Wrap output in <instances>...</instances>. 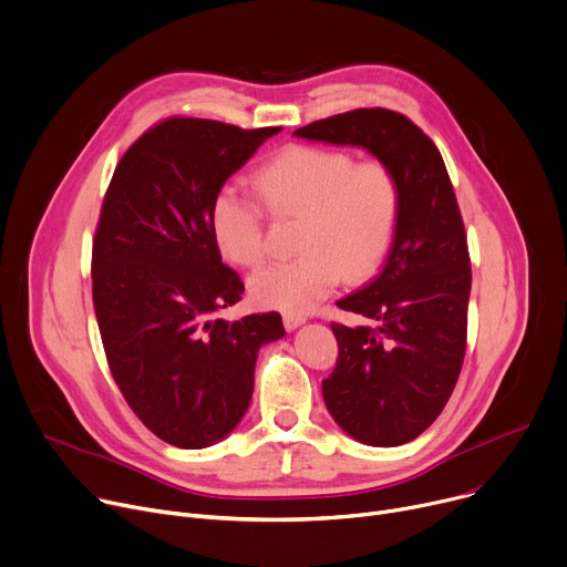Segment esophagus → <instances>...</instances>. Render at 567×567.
<instances>
[{"label":"esophagus","mask_w":567,"mask_h":567,"mask_svg":"<svg viewBox=\"0 0 567 567\" xmlns=\"http://www.w3.org/2000/svg\"><path fill=\"white\" fill-rule=\"evenodd\" d=\"M307 322V316H299V313H284V327L288 329V331H292V329H297L299 324H303Z\"/></svg>","instance_id":"esophagus-1"}]
</instances>
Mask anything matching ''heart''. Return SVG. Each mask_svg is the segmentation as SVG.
Returning a JSON list of instances; mask_svg holds the SVG:
<instances>
[{"label": "heart", "mask_w": 567, "mask_h": 567, "mask_svg": "<svg viewBox=\"0 0 567 567\" xmlns=\"http://www.w3.org/2000/svg\"><path fill=\"white\" fill-rule=\"evenodd\" d=\"M256 190L275 217H299V254L249 279L258 307L307 313L344 275L361 279L374 272L395 240L402 186L381 158L354 161L344 150L290 145L256 172ZM208 227L229 264L256 268L266 258L264 206L240 188H217Z\"/></svg>", "instance_id": "obj_1"}]
</instances>
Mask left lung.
Segmentation results:
<instances>
[{"label": "left lung", "mask_w": 567, "mask_h": 567, "mask_svg": "<svg viewBox=\"0 0 567 567\" xmlns=\"http://www.w3.org/2000/svg\"><path fill=\"white\" fill-rule=\"evenodd\" d=\"M295 136L365 147L400 179L402 213L383 270L336 303L372 324L331 322L338 361L322 398L352 439L404 445L441 415L465 357L472 270L452 179L439 147L398 111H347Z\"/></svg>", "instance_id": "1"}]
</instances>
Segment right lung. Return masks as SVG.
Segmentation results:
<instances>
[{"mask_svg": "<svg viewBox=\"0 0 567 567\" xmlns=\"http://www.w3.org/2000/svg\"><path fill=\"white\" fill-rule=\"evenodd\" d=\"M281 126L240 128L174 115L124 152L93 238V303L111 374L161 441L202 450L245 415L258 347L279 313L215 320L245 292L223 264L210 199Z\"/></svg>", "mask_w": 567, "mask_h": 567, "instance_id": "right-lung-1", "label": "right lung"}]
</instances>
